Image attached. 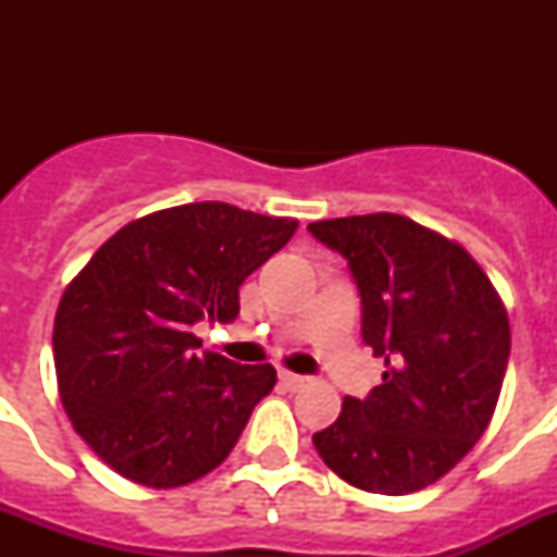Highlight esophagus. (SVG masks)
I'll return each instance as SVG.
<instances>
[{
    "mask_svg": "<svg viewBox=\"0 0 557 557\" xmlns=\"http://www.w3.org/2000/svg\"><path fill=\"white\" fill-rule=\"evenodd\" d=\"M278 382H282L287 391H298V387L307 385V376H301V373H289V371H282L278 373Z\"/></svg>",
    "mask_w": 557,
    "mask_h": 557,
    "instance_id": "34e87169",
    "label": "esophagus"
}]
</instances>
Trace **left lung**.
<instances>
[{
  "mask_svg": "<svg viewBox=\"0 0 557 557\" xmlns=\"http://www.w3.org/2000/svg\"><path fill=\"white\" fill-rule=\"evenodd\" d=\"M309 234L346 259L362 339L387 366L382 385L346 396L337 421L314 432V449L354 488H426L491 424L508 371V312L460 245L410 218L321 220Z\"/></svg>",
  "mask_w": 557,
  "mask_h": 557,
  "instance_id": "left-lung-1",
  "label": "left lung"
}]
</instances>
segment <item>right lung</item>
<instances>
[{"instance_id":"obj_1","label":"right lung","mask_w":557,"mask_h":557,"mask_svg":"<svg viewBox=\"0 0 557 557\" xmlns=\"http://www.w3.org/2000/svg\"><path fill=\"white\" fill-rule=\"evenodd\" d=\"M295 228L218 200L175 206L116 231L69 284L52 332L58 391L116 474L178 488L231 455L275 368L200 354L191 326L234 321L239 284Z\"/></svg>"}]
</instances>
